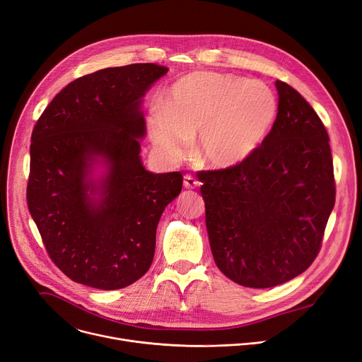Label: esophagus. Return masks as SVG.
Segmentation results:
<instances>
[{"instance_id":"1","label":"esophagus","mask_w":362,"mask_h":362,"mask_svg":"<svg viewBox=\"0 0 362 362\" xmlns=\"http://www.w3.org/2000/svg\"><path fill=\"white\" fill-rule=\"evenodd\" d=\"M183 186H185V189H187V190H194V189H197V187L199 186V182H198L194 176L186 175L185 179H183Z\"/></svg>"}]
</instances>
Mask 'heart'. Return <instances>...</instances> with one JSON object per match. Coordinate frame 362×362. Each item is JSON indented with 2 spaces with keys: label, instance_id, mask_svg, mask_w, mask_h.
I'll return each instance as SVG.
<instances>
[{
  "label": "heart",
  "instance_id": "obj_1",
  "mask_svg": "<svg viewBox=\"0 0 362 362\" xmlns=\"http://www.w3.org/2000/svg\"><path fill=\"white\" fill-rule=\"evenodd\" d=\"M276 116L278 102L267 84L202 71L180 78L167 102L150 109L148 131L156 150L172 160L198 135V158L212 170L230 172L257 154Z\"/></svg>",
  "mask_w": 362,
  "mask_h": 362
}]
</instances>
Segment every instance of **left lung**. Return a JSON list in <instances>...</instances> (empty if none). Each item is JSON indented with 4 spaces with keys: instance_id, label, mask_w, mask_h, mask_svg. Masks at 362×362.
Segmentation results:
<instances>
[{
    "instance_id": "obj_1",
    "label": "left lung",
    "mask_w": 362,
    "mask_h": 362,
    "mask_svg": "<svg viewBox=\"0 0 362 362\" xmlns=\"http://www.w3.org/2000/svg\"><path fill=\"white\" fill-rule=\"evenodd\" d=\"M278 116L257 154L230 172H199L214 260L231 281L271 288L316 259L334 205L329 135L303 95L276 80Z\"/></svg>"
}]
</instances>
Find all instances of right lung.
Listing matches in <instances>:
<instances>
[{"label": "right lung", "mask_w": 362, "mask_h": 362, "mask_svg": "<svg viewBox=\"0 0 362 362\" xmlns=\"http://www.w3.org/2000/svg\"><path fill=\"white\" fill-rule=\"evenodd\" d=\"M168 68H105L62 88L36 122L28 205L43 245L72 281L120 290L150 269L165 206L180 172L151 173L141 161L142 99Z\"/></svg>", "instance_id": "add662e5"}]
</instances>
